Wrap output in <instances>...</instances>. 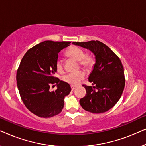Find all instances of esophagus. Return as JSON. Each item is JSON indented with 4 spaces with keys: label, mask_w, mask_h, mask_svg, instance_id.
<instances>
[{
    "label": "esophagus",
    "mask_w": 146,
    "mask_h": 146,
    "mask_svg": "<svg viewBox=\"0 0 146 146\" xmlns=\"http://www.w3.org/2000/svg\"><path fill=\"white\" fill-rule=\"evenodd\" d=\"M75 88H76L75 86H71V89H72V90L74 91V90H75Z\"/></svg>",
    "instance_id": "obj_1"
}]
</instances>
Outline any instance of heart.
<instances>
[{
	"instance_id": "b5f03b06",
	"label": "heart",
	"mask_w": 146,
	"mask_h": 146,
	"mask_svg": "<svg viewBox=\"0 0 146 146\" xmlns=\"http://www.w3.org/2000/svg\"><path fill=\"white\" fill-rule=\"evenodd\" d=\"M66 54L68 56L79 61L81 67L86 70H90L93 67L95 63V58L92 54L85 53L80 47L73 46L66 50ZM56 69L59 72H62L64 70V64L60 58H58L55 62ZM86 77V74L82 71L78 72H71L66 74L62 76V80L72 86H77Z\"/></svg>"
}]
</instances>
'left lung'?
Listing matches in <instances>:
<instances>
[{
    "label": "left lung",
    "mask_w": 146,
    "mask_h": 146,
    "mask_svg": "<svg viewBox=\"0 0 146 146\" xmlns=\"http://www.w3.org/2000/svg\"><path fill=\"white\" fill-rule=\"evenodd\" d=\"M74 44L89 49L94 54L96 63L88 80L94 86L82 85L86 94L80 100L86 111L104 113L113 107L120 98L125 86L123 67L119 57L101 42H74Z\"/></svg>",
    "instance_id": "left-lung-1"
}]
</instances>
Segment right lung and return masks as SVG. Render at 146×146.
Wrapping results in <instances>:
<instances>
[{
    "label": "right lung",
    "instance_id": "obj_1",
    "mask_svg": "<svg viewBox=\"0 0 146 146\" xmlns=\"http://www.w3.org/2000/svg\"><path fill=\"white\" fill-rule=\"evenodd\" d=\"M70 42L47 40L28 50L17 72V83L24 104L30 111L40 117H51L62 110L64 98L71 88L54 76L55 62L58 53ZM51 85L57 89L49 91Z\"/></svg>",
    "mask_w": 146,
    "mask_h": 146
}]
</instances>
